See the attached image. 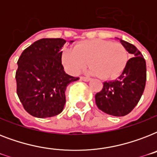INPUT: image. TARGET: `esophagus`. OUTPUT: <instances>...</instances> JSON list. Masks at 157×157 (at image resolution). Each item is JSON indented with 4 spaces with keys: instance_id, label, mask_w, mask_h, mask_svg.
Listing matches in <instances>:
<instances>
[{
    "instance_id": "obj_1",
    "label": "esophagus",
    "mask_w": 157,
    "mask_h": 157,
    "mask_svg": "<svg viewBox=\"0 0 157 157\" xmlns=\"http://www.w3.org/2000/svg\"><path fill=\"white\" fill-rule=\"evenodd\" d=\"M81 80L83 81H90V78H89V77H81Z\"/></svg>"
}]
</instances>
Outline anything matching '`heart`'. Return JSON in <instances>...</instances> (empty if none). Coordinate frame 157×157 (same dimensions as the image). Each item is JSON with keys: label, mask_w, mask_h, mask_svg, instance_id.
<instances>
[{"label": "heart", "mask_w": 157, "mask_h": 157, "mask_svg": "<svg viewBox=\"0 0 157 157\" xmlns=\"http://www.w3.org/2000/svg\"><path fill=\"white\" fill-rule=\"evenodd\" d=\"M90 73L102 79L117 78L124 71L128 54L122 45L109 40L94 39L76 44L74 50L65 48L61 54L64 68L71 75H77L87 65Z\"/></svg>", "instance_id": "heart-1"}]
</instances>
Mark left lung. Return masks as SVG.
<instances>
[{"mask_svg":"<svg viewBox=\"0 0 157 157\" xmlns=\"http://www.w3.org/2000/svg\"><path fill=\"white\" fill-rule=\"evenodd\" d=\"M117 39L133 58L128 60L117 80L105 81L103 90L96 94L95 102L105 113L124 117L134 109L141 98L146 85L147 67L145 59L134 45Z\"/></svg>","mask_w":157,"mask_h":157,"instance_id":"obj_1","label":"left lung"}]
</instances>
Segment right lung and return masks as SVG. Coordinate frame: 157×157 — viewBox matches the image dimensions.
Returning a JSON list of instances; mask_svg holds the SVG:
<instances>
[{"instance_id":"1","label":"right lung","mask_w":157,"mask_h":157,"mask_svg":"<svg viewBox=\"0 0 157 157\" xmlns=\"http://www.w3.org/2000/svg\"><path fill=\"white\" fill-rule=\"evenodd\" d=\"M65 43L61 38H43L23 50L18 59L17 94L33 117L46 118L62 112L67 86L79 80L67 75L62 65L61 50Z\"/></svg>"}]
</instances>
